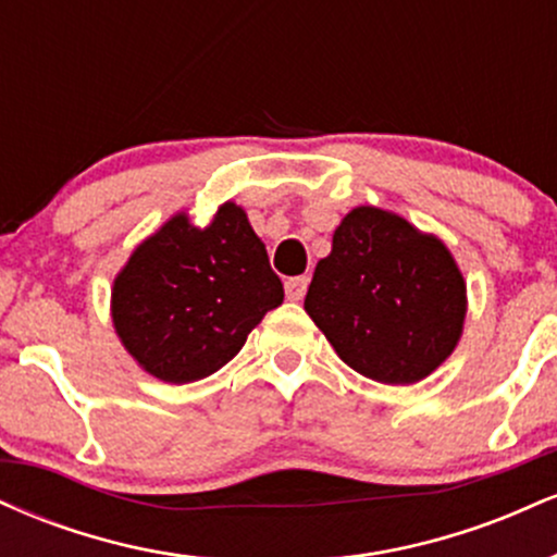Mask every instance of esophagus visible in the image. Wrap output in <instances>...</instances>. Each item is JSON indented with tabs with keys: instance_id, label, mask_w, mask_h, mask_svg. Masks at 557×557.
<instances>
[{
	"instance_id": "1",
	"label": "esophagus",
	"mask_w": 557,
	"mask_h": 557,
	"mask_svg": "<svg viewBox=\"0 0 557 557\" xmlns=\"http://www.w3.org/2000/svg\"><path fill=\"white\" fill-rule=\"evenodd\" d=\"M306 287H309V277H290L285 283V296L287 300H300L306 296Z\"/></svg>"
}]
</instances>
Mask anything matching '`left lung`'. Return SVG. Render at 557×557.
I'll use <instances>...</instances> for the list:
<instances>
[{
  "label": "left lung",
  "mask_w": 557,
  "mask_h": 557,
  "mask_svg": "<svg viewBox=\"0 0 557 557\" xmlns=\"http://www.w3.org/2000/svg\"><path fill=\"white\" fill-rule=\"evenodd\" d=\"M466 280L437 235L400 214L356 207L319 259L304 309L350 369L382 385H413L456 350Z\"/></svg>",
  "instance_id": "obj_1"
}]
</instances>
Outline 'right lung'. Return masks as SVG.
Instances as JSON below:
<instances>
[{"mask_svg":"<svg viewBox=\"0 0 557 557\" xmlns=\"http://www.w3.org/2000/svg\"><path fill=\"white\" fill-rule=\"evenodd\" d=\"M285 290L246 209L225 201L198 227L172 214L112 285V324L144 372L170 385L214 374Z\"/></svg>","mask_w":557,"mask_h":557,"instance_id":"obj_1","label":"right lung"}]
</instances>
